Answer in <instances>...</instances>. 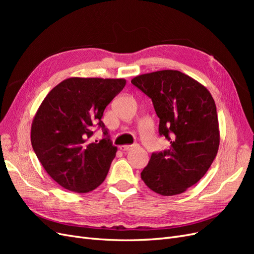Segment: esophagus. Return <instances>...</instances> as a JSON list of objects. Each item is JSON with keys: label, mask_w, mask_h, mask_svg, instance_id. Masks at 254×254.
Returning a JSON list of instances; mask_svg holds the SVG:
<instances>
[{"label": "esophagus", "mask_w": 254, "mask_h": 254, "mask_svg": "<svg viewBox=\"0 0 254 254\" xmlns=\"http://www.w3.org/2000/svg\"><path fill=\"white\" fill-rule=\"evenodd\" d=\"M136 146V144H131V145H122L121 146V150H123V151H128V150H130V149H132V148H134Z\"/></svg>", "instance_id": "esophagus-1"}]
</instances>
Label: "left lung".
I'll use <instances>...</instances> for the list:
<instances>
[{"label":"left lung","mask_w":254,"mask_h":254,"mask_svg":"<svg viewBox=\"0 0 254 254\" xmlns=\"http://www.w3.org/2000/svg\"><path fill=\"white\" fill-rule=\"evenodd\" d=\"M131 83L151 98L159 133L171 141L170 149L152 153L141 178L157 194H181L202 178L216 158V105L203 84L180 71L142 74Z\"/></svg>","instance_id":"1"}]
</instances>
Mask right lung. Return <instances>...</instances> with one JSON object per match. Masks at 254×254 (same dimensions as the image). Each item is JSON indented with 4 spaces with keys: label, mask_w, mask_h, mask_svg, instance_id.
I'll list each match as a JSON object with an SVG mask.
<instances>
[{
    "label": "right lung",
    "mask_w": 254,
    "mask_h": 254,
    "mask_svg": "<svg viewBox=\"0 0 254 254\" xmlns=\"http://www.w3.org/2000/svg\"><path fill=\"white\" fill-rule=\"evenodd\" d=\"M125 84L124 78L71 77L43 99L32 123L30 141L45 172L60 187L88 193L106 179L118 147L102 118ZM95 126L106 136L99 142L89 140Z\"/></svg>",
    "instance_id": "right-lung-1"
}]
</instances>
